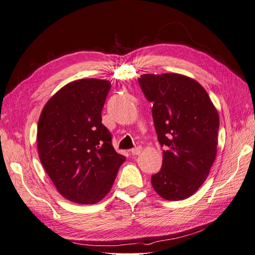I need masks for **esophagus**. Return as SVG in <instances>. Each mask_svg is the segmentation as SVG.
Instances as JSON below:
<instances>
[{"mask_svg":"<svg viewBox=\"0 0 255 255\" xmlns=\"http://www.w3.org/2000/svg\"><path fill=\"white\" fill-rule=\"evenodd\" d=\"M141 151H142V148H141V146H136V148H134V149L130 150V152H132L133 155H139V154L141 153Z\"/></svg>","mask_w":255,"mask_h":255,"instance_id":"34e87169","label":"esophagus"}]
</instances>
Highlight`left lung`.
Instances as JSON below:
<instances>
[{
    "mask_svg": "<svg viewBox=\"0 0 255 255\" xmlns=\"http://www.w3.org/2000/svg\"><path fill=\"white\" fill-rule=\"evenodd\" d=\"M140 88L153 103L152 116L163 151L152 186L168 201L192 196L204 183L217 154L219 116L206 90L177 73L142 74Z\"/></svg>",
    "mask_w": 255,
    "mask_h": 255,
    "instance_id": "left-lung-1",
    "label": "left lung"
}]
</instances>
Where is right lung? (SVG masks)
<instances>
[{"label":"right lung","instance_id":"right-lung-1","mask_svg":"<svg viewBox=\"0 0 255 255\" xmlns=\"http://www.w3.org/2000/svg\"><path fill=\"white\" fill-rule=\"evenodd\" d=\"M111 89L106 80L83 79L54 95L38 121L41 164L64 198L98 203L109 194L126 156L115 151L101 113Z\"/></svg>","mask_w":255,"mask_h":255}]
</instances>
